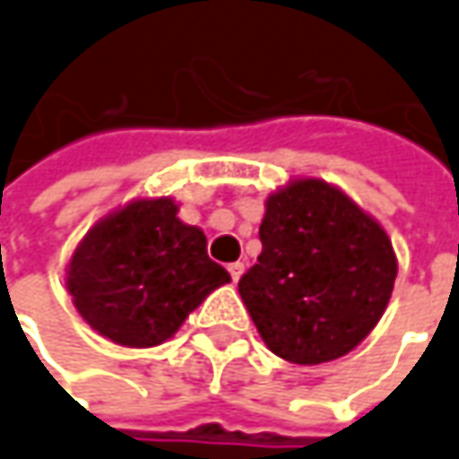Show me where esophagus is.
<instances>
[{
  "label": "esophagus",
  "instance_id": "34e87169",
  "mask_svg": "<svg viewBox=\"0 0 459 459\" xmlns=\"http://www.w3.org/2000/svg\"><path fill=\"white\" fill-rule=\"evenodd\" d=\"M227 270H230V275H232V280H239V275H242V273H245V263H232V265L227 267Z\"/></svg>",
  "mask_w": 459,
  "mask_h": 459
}]
</instances>
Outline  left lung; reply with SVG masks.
Listing matches in <instances>:
<instances>
[{
    "label": "left lung",
    "mask_w": 459,
    "mask_h": 459,
    "mask_svg": "<svg viewBox=\"0 0 459 459\" xmlns=\"http://www.w3.org/2000/svg\"><path fill=\"white\" fill-rule=\"evenodd\" d=\"M260 242L239 295L275 356L333 361L379 323L394 290L392 239L341 189L298 179L270 194Z\"/></svg>",
    "instance_id": "8db88e82"
}]
</instances>
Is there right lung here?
Wrapping results in <instances>:
<instances>
[{
    "instance_id": "add662e5",
    "label": "right lung",
    "mask_w": 459,
    "mask_h": 459,
    "mask_svg": "<svg viewBox=\"0 0 459 459\" xmlns=\"http://www.w3.org/2000/svg\"><path fill=\"white\" fill-rule=\"evenodd\" d=\"M174 199H136L82 237L67 290L85 323L113 343L149 349L171 338L230 273L207 255V237L177 217Z\"/></svg>"
}]
</instances>
